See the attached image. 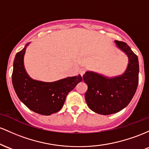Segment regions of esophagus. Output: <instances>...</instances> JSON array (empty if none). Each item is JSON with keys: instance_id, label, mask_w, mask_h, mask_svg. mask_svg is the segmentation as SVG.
I'll list each match as a JSON object with an SVG mask.
<instances>
[{"instance_id": "1", "label": "esophagus", "mask_w": 149, "mask_h": 149, "mask_svg": "<svg viewBox=\"0 0 149 149\" xmlns=\"http://www.w3.org/2000/svg\"><path fill=\"white\" fill-rule=\"evenodd\" d=\"M85 72H86V69H84V68H81V69H80V70H79V74L81 75V77H82L83 75L84 74Z\"/></svg>"}]
</instances>
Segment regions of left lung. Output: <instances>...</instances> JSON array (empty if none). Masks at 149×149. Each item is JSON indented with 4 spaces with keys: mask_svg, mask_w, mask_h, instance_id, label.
Masks as SVG:
<instances>
[{
    "mask_svg": "<svg viewBox=\"0 0 149 149\" xmlns=\"http://www.w3.org/2000/svg\"><path fill=\"white\" fill-rule=\"evenodd\" d=\"M118 47L128 56L129 63L124 74L108 78L87 71L83 79L87 84L85 99L88 108L101 115H111L125 108L132 99L139 83L138 57L123 41H115Z\"/></svg>",
    "mask_w": 149,
    "mask_h": 149,
    "instance_id": "8db88e82",
    "label": "left lung"
}]
</instances>
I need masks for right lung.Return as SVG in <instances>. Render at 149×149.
I'll return each mask as SVG.
<instances>
[{
  "label": "right lung",
  "instance_id": "right-lung-1",
  "mask_svg": "<svg viewBox=\"0 0 149 149\" xmlns=\"http://www.w3.org/2000/svg\"><path fill=\"white\" fill-rule=\"evenodd\" d=\"M29 43L15 58L12 74L13 87L19 100L31 111L50 115L61 109L67 95L82 80V77L79 74L53 82L32 79L24 66V56Z\"/></svg>",
  "mask_w": 149,
  "mask_h": 149
}]
</instances>
